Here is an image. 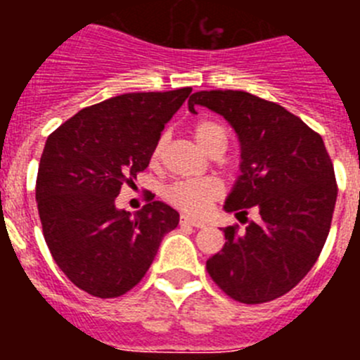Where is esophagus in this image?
<instances>
[{
    "instance_id": "esophagus-1",
    "label": "esophagus",
    "mask_w": 360,
    "mask_h": 360,
    "mask_svg": "<svg viewBox=\"0 0 360 360\" xmlns=\"http://www.w3.org/2000/svg\"><path fill=\"white\" fill-rule=\"evenodd\" d=\"M180 224H182V225H189V227H196V229H203V227H205V224H203V221H198V219H191V218H187V216H182V219H180Z\"/></svg>"
}]
</instances>
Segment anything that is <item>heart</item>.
I'll list each match as a JSON object with an SVG mask.
<instances>
[{
    "instance_id": "obj_1",
    "label": "heart",
    "mask_w": 360,
    "mask_h": 360,
    "mask_svg": "<svg viewBox=\"0 0 360 360\" xmlns=\"http://www.w3.org/2000/svg\"><path fill=\"white\" fill-rule=\"evenodd\" d=\"M195 139L203 149H207L209 153L214 151L219 146H225V131L221 126L211 120H202L195 126ZM164 149V136L158 139L151 151V160L157 162ZM224 187L221 184L212 176L203 178H191V180H178L173 182L169 187H165L164 196L169 203H173L174 207L184 211L186 214L200 216L205 214L212 202L221 196Z\"/></svg>"
}]
</instances>
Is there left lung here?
<instances>
[{
	"label": "left lung",
	"instance_id": "1",
	"mask_svg": "<svg viewBox=\"0 0 360 360\" xmlns=\"http://www.w3.org/2000/svg\"><path fill=\"white\" fill-rule=\"evenodd\" d=\"M205 106L238 135L241 174L225 200L227 212L259 211L240 232L225 227V245L207 272L229 297L259 304L290 292L317 262L328 238L337 184L319 133L276 103L247 91H196L189 111Z\"/></svg>",
	"mask_w": 360,
	"mask_h": 360
}]
</instances>
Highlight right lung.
Returning a JSON list of instances; mask_svg holds the SVG:
<instances>
[{
    "mask_svg": "<svg viewBox=\"0 0 360 360\" xmlns=\"http://www.w3.org/2000/svg\"><path fill=\"white\" fill-rule=\"evenodd\" d=\"M191 88L124 94L88 106L46 139L36 182L43 236L66 278L95 297L141 283L180 214L164 202L129 214L115 207L144 171L164 126Z\"/></svg>",
    "mask_w": 360,
    "mask_h": 360,
    "instance_id": "add662e5",
    "label": "right lung"
}]
</instances>
